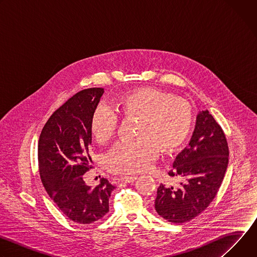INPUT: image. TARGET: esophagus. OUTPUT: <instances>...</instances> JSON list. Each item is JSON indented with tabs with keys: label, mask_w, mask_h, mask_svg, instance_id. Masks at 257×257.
<instances>
[{
	"label": "esophagus",
	"mask_w": 257,
	"mask_h": 257,
	"mask_svg": "<svg viewBox=\"0 0 257 257\" xmlns=\"http://www.w3.org/2000/svg\"><path fill=\"white\" fill-rule=\"evenodd\" d=\"M137 178L135 176H124V177H121V181L123 182H126V183H132L136 180Z\"/></svg>",
	"instance_id": "esophagus-1"
}]
</instances>
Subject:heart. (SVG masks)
Instances as JSON below:
<instances>
[{
	"label": "heart",
	"mask_w": 257,
	"mask_h": 257,
	"mask_svg": "<svg viewBox=\"0 0 257 257\" xmlns=\"http://www.w3.org/2000/svg\"><path fill=\"white\" fill-rule=\"evenodd\" d=\"M116 111L126 118H137V140L120 142L105 156L106 168L114 173L135 174L149 169L161 150L177 151L189 135L193 114L190 104L170 92L143 87L123 94ZM118 117L111 108L98 104L92 113L90 131L95 140L105 143L115 134Z\"/></svg>",
	"instance_id": "1"
}]
</instances>
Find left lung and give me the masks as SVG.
Returning a JSON list of instances; mask_svg holds the SVG:
<instances>
[{"mask_svg": "<svg viewBox=\"0 0 257 257\" xmlns=\"http://www.w3.org/2000/svg\"><path fill=\"white\" fill-rule=\"evenodd\" d=\"M229 163L226 135L207 109L198 113L189 145L176 158L171 177L176 187L161 184L155 201L157 212L170 223H187L213 200Z\"/></svg>", "mask_w": 257, "mask_h": 257, "instance_id": "8db88e82", "label": "left lung"}]
</instances>
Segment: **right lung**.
<instances>
[{"label": "right lung", "instance_id": "1", "mask_svg": "<svg viewBox=\"0 0 257 257\" xmlns=\"http://www.w3.org/2000/svg\"><path fill=\"white\" fill-rule=\"evenodd\" d=\"M103 88H87L69 98L50 117L39 141V167L43 185L71 221L87 225L108 212L115 189L104 178L92 188L83 175L91 169L90 120Z\"/></svg>", "mask_w": 257, "mask_h": 257}]
</instances>
